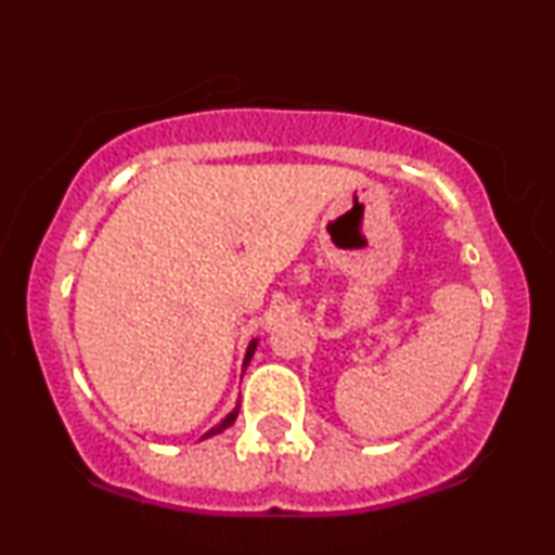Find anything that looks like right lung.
I'll return each mask as SVG.
<instances>
[{
    "instance_id": "1",
    "label": "right lung",
    "mask_w": 555,
    "mask_h": 555,
    "mask_svg": "<svg viewBox=\"0 0 555 555\" xmlns=\"http://www.w3.org/2000/svg\"><path fill=\"white\" fill-rule=\"evenodd\" d=\"M258 341H260V339H253L250 344H247V352H245V360H242V373H245V371H247V365H250L253 354H256V349H258ZM237 415H240V404H237V406H234V410H232V412H229V415H227L224 420H221V423H219V425H214V428H211V430H208V433H206V436H203V438H211V436H219V433H224V430L229 428V425H232V423H234V420H237Z\"/></svg>"
}]
</instances>
